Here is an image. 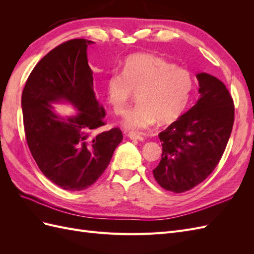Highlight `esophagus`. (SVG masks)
Masks as SVG:
<instances>
[{"instance_id":"1","label":"esophagus","mask_w":254,"mask_h":254,"mask_svg":"<svg viewBox=\"0 0 254 254\" xmlns=\"http://www.w3.org/2000/svg\"><path fill=\"white\" fill-rule=\"evenodd\" d=\"M128 137H130V139L131 140H143L144 137L140 134V133H137V132H134V131H130L128 134Z\"/></svg>"}]
</instances>
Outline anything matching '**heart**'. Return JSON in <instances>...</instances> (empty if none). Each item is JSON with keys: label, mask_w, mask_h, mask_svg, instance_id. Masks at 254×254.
Instances as JSON below:
<instances>
[{"label": "heart", "mask_w": 254, "mask_h": 254, "mask_svg": "<svg viewBox=\"0 0 254 254\" xmlns=\"http://www.w3.org/2000/svg\"><path fill=\"white\" fill-rule=\"evenodd\" d=\"M194 77L186 67L176 66L153 54H134L124 64L123 72L114 71L106 81V93L113 111L124 115L134 91L137 103L124 119L129 129H145L158 121L168 124L186 110Z\"/></svg>", "instance_id": "1"}]
</instances>
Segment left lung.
Instances as JSON below:
<instances>
[{"instance_id":"obj_1","label":"left lung","mask_w":254,"mask_h":254,"mask_svg":"<svg viewBox=\"0 0 254 254\" xmlns=\"http://www.w3.org/2000/svg\"><path fill=\"white\" fill-rule=\"evenodd\" d=\"M200 98L162 132V157L152 171L156 181L184 193L204 181L217 166L231 134L234 103L219 79L197 74Z\"/></svg>"}]
</instances>
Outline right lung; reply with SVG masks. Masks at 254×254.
I'll return each mask as SVG.
<instances>
[{
  "mask_svg": "<svg viewBox=\"0 0 254 254\" xmlns=\"http://www.w3.org/2000/svg\"><path fill=\"white\" fill-rule=\"evenodd\" d=\"M87 39H72L47 54L29 74L22 92L28 148L42 174L67 190H86L103 175L122 142L120 128L96 132L106 112L93 91ZM64 99L80 112L61 119L51 102Z\"/></svg>",
  "mask_w": 254,
  "mask_h": 254,
  "instance_id": "right-lung-1",
  "label": "right lung"
}]
</instances>
